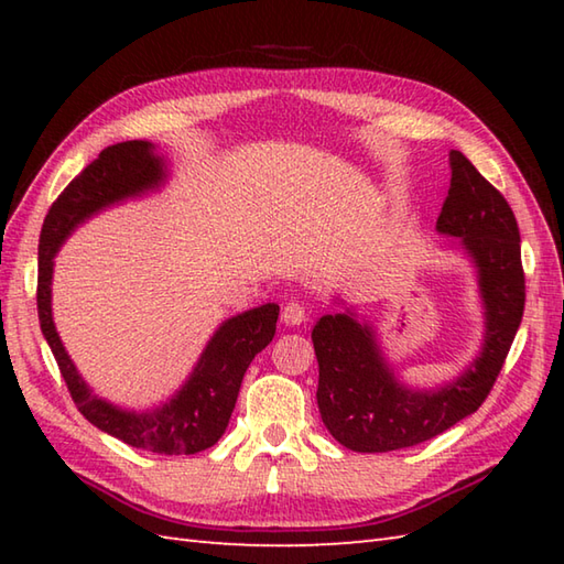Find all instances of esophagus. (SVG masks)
<instances>
[{"label":"esophagus","instance_id":"1","mask_svg":"<svg viewBox=\"0 0 564 564\" xmlns=\"http://www.w3.org/2000/svg\"><path fill=\"white\" fill-rule=\"evenodd\" d=\"M305 317H307V315H305V305H303V303H297V301L285 303V305H283V310H281V319H283L285 325H289V327L303 325Z\"/></svg>","mask_w":564,"mask_h":564}]
</instances>
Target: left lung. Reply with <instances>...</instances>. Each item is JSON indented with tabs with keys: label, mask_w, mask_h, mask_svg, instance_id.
<instances>
[{
	"label": "left lung",
	"mask_w": 564,
	"mask_h": 564,
	"mask_svg": "<svg viewBox=\"0 0 564 564\" xmlns=\"http://www.w3.org/2000/svg\"><path fill=\"white\" fill-rule=\"evenodd\" d=\"M451 188L436 220L470 257L482 301V346L463 373L441 388L416 390L394 376L376 329L351 310L325 315L313 329L319 364L317 406L341 446L388 453L434 438L480 410L523 317L521 235L507 198L451 150Z\"/></svg>",
	"instance_id": "obj_1"
}]
</instances>
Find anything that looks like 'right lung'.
Wrapping results in <instances>:
<instances>
[{"mask_svg": "<svg viewBox=\"0 0 564 564\" xmlns=\"http://www.w3.org/2000/svg\"><path fill=\"white\" fill-rule=\"evenodd\" d=\"M170 176L166 160L148 140H128L101 150L69 182L47 210L39 242V319L77 410L89 422L128 443L164 455H194L220 441L235 410L247 368L275 334L279 305L267 303L239 313L215 329L186 382L154 410H126L99 398L65 351L53 322V267L65 239L94 215L128 198L160 191Z\"/></svg>", "mask_w": 564, "mask_h": 564, "instance_id": "right-lung-1", "label": "right lung"}]
</instances>
